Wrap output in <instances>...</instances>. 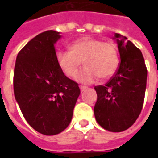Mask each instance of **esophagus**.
I'll return each instance as SVG.
<instances>
[{
	"mask_svg": "<svg viewBox=\"0 0 158 158\" xmlns=\"http://www.w3.org/2000/svg\"><path fill=\"white\" fill-rule=\"evenodd\" d=\"M79 89H80L81 92H82V91H84V90H85V89H87V87H86V86H84V85H80L79 86Z\"/></svg>",
	"mask_w": 158,
	"mask_h": 158,
	"instance_id": "1",
	"label": "esophagus"
}]
</instances>
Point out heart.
Listing matches in <instances>:
<instances>
[{"label": "heart", "instance_id": "obj_1", "mask_svg": "<svg viewBox=\"0 0 158 158\" xmlns=\"http://www.w3.org/2000/svg\"><path fill=\"white\" fill-rule=\"evenodd\" d=\"M56 60L63 73L70 78L76 75L84 61L85 67L77 74L76 80L85 84L112 77L119 65L116 45L91 37L73 42L70 51L57 52Z\"/></svg>", "mask_w": 158, "mask_h": 158}]
</instances>
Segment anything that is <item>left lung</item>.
<instances>
[{"instance_id":"obj_1","label":"left lung","mask_w":158,"mask_h":158,"mask_svg":"<svg viewBox=\"0 0 158 158\" xmlns=\"http://www.w3.org/2000/svg\"><path fill=\"white\" fill-rule=\"evenodd\" d=\"M121 61L105 85L95 87L97 101L94 114L97 123L111 132H121L134 124L141 113L147 69L140 50L125 36L115 34Z\"/></svg>"}]
</instances>
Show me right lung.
<instances>
[{"instance_id":"add662e5","label":"right lung","mask_w":158,"mask_h":158,"mask_svg":"<svg viewBox=\"0 0 158 158\" xmlns=\"http://www.w3.org/2000/svg\"><path fill=\"white\" fill-rule=\"evenodd\" d=\"M60 37L54 30L36 35L19 52L14 68L16 101L29 125L45 135L69 126L80 94L79 84L57 65L54 44Z\"/></svg>"}]
</instances>
